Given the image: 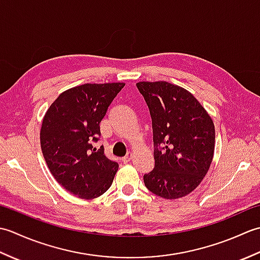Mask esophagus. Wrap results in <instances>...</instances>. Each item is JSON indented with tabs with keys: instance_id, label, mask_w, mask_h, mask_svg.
Listing matches in <instances>:
<instances>
[{
	"instance_id": "34e87169",
	"label": "esophagus",
	"mask_w": 260,
	"mask_h": 260,
	"mask_svg": "<svg viewBox=\"0 0 260 260\" xmlns=\"http://www.w3.org/2000/svg\"><path fill=\"white\" fill-rule=\"evenodd\" d=\"M132 157H133V155H132V153H129V154H127L126 156H124L123 158H121V161H123L124 163H128L131 159H132Z\"/></svg>"
}]
</instances>
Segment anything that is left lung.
Segmentation results:
<instances>
[{"mask_svg": "<svg viewBox=\"0 0 260 260\" xmlns=\"http://www.w3.org/2000/svg\"><path fill=\"white\" fill-rule=\"evenodd\" d=\"M150 109L155 165L144 175L154 194L179 199L191 193L209 171L214 153L213 121L184 88L167 81L136 84Z\"/></svg>", "mask_w": 260, "mask_h": 260, "instance_id": "8db88e82", "label": "left lung"}]
</instances>
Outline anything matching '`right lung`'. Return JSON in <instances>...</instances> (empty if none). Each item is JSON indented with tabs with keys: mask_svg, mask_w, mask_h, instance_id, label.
Masks as SVG:
<instances>
[{
	"mask_svg": "<svg viewBox=\"0 0 260 260\" xmlns=\"http://www.w3.org/2000/svg\"><path fill=\"white\" fill-rule=\"evenodd\" d=\"M124 82L85 84L60 93L43 117V157L58 183L71 194L95 199L113 183L118 164L92 146L101 136L102 119Z\"/></svg>",
	"mask_w": 260,
	"mask_h": 260,
	"instance_id": "obj_1",
	"label": "right lung"
}]
</instances>
